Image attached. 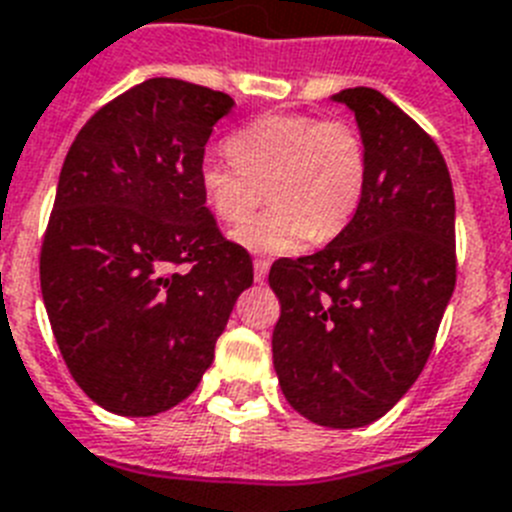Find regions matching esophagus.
I'll use <instances>...</instances> for the list:
<instances>
[{"mask_svg":"<svg viewBox=\"0 0 512 512\" xmlns=\"http://www.w3.org/2000/svg\"><path fill=\"white\" fill-rule=\"evenodd\" d=\"M252 265H255V281L257 283L265 281V278H268V270H270L268 257H255V262H252Z\"/></svg>","mask_w":512,"mask_h":512,"instance_id":"34e87169","label":"esophagus"}]
</instances>
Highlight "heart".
<instances>
[{"instance_id":"obj_1","label":"heart","mask_w":512,"mask_h":512,"mask_svg":"<svg viewBox=\"0 0 512 512\" xmlns=\"http://www.w3.org/2000/svg\"><path fill=\"white\" fill-rule=\"evenodd\" d=\"M231 159L206 157L198 172L213 216L241 224L261 195L271 206L234 231L252 252L299 250L306 239L330 242L353 221L368 182V149L361 131L340 118L268 113L234 131Z\"/></svg>"}]
</instances>
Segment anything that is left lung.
<instances>
[{
  "label": "left lung",
  "instance_id": "left-lung-1",
  "mask_svg": "<svg viewBox=\"0 0 512 512\" xmlns=\"http://www.w3.org/2000/svg\"><path fill=\"white\" fill-rule=\"evenodd\" d=\"M355 113L368 182L324 250L275 260L278 384L324 428H363L394 407L430 358L456 286V203L441 149L379 90L335 95Z\"/></svg>",
  "mask_w": 512,
  "mask_h": 512
}]
</instances>
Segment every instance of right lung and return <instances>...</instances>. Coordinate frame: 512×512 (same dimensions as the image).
Returning a JSON list of instances; mask_svg holds the SVG:
<instances>
[{
  "instance_id": "1",
  "label": "right lung",
  "mask_w": 512,
  "mask_h": 512,
  "mask_svg": "<svg viewBox=\"0 0 512 512\" xmlns=\"http://www.w3.org/2000/svg\"><path fill=\"white\" fill-rule=\"evenodd\" d=\"M226 92L154 77L102 105L61 167L41 291L64 363L108 412L149 417L213 363L252 260L206 208L201 172Z\"/></svg>"
}]
</instances>
